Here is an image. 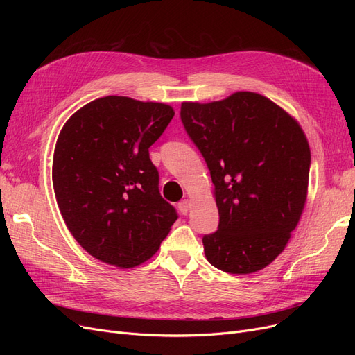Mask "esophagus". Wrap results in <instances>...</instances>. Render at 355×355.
Returning <instances> with one entry per match:
<instances>
[{"label":"esophagus","instance_id":"1","mask_svg":"<svg viewBox=\"0 0 355 355\" xmlns=\"http://www.w3.org/2000/svg\"><path fill=\"white\" fill-rule=\"evenodd\" d=\"M178 207H179V210H180L182 214H187L188 210H189V207H191V201H189V200H182V201L178 204Z\"/></svg>","mask_w":355,"mask_h":355}]
</instances>
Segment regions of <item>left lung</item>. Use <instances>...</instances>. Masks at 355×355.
<instances>
[{
	"instance_id": "1",
	"label": "left lung",
	"mask_w": 355,
	"mask_h": 355,
	"mask_svg": "<svg viewBox=\"0 0 355 355\" xmlns=\"http://www.w3.org/2000/svg\"><path fill=\"white\" fill-rule=\"evenodd\" d=\"M180 120L210 170L218 231L202 237L207 261L230 274H250L280 254L302 214L311 153L300 125L252 92L184 102Z\"/></svg>"
}]
</instances>
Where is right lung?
<instances>
[{"label":"right lung","mask_w":355,"mask_h":355,"mask_svg":"<svg viewBox=\"0 0 355 355\" xmlns=\"http://www.w3.org/2000/svg\"><path fill=\"white\" fill-rule=\"evenodd\" d=\"M171 106L124 96L99 98L59 135L53 188L73 239L96 259L120 268L148 261L178 219L159 194L149 146L173 118Z\"/></svg>","instance_id":"right-lung-1"}]
</instances>
